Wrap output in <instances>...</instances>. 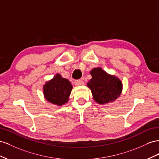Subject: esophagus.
Listing matches in <instances>:
<instances>
[{"mask_svg":"<svg viewBox=\"0 0 159 159\" xmlns=\"http://www.w3.org/2000/svg\"><path fill=\"white\" fill-rule=\"evenodd\" d=\"M75 84L76 86H81V85L84 84V82L81 80H76L75 81Z\"/></svg>","mask_w":159,"mask_h":159,"instance_id":"obj_1","label":"esophagus"}]
</instances>
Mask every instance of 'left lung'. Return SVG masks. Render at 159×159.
Listing matches in <instances>:
<instances>
[{
	"label": "left lung",
	"instance_id": "8db88e82",
	"mask_svg": "<svg viewBox=\"0 0 159 159\" xmlns=\"http://www.w3.org/2000/svg\"><path fill=\"white\" fill-rule=\"evenodd\" d=\"M92 79L87 83L94 101L105 105L115 101L122 93V83L115 76L108 74L101 67L94 68L90 72Z\"/></svg>",
	"mask_w": 159,
	"mask_h": 159
}]
</instances>
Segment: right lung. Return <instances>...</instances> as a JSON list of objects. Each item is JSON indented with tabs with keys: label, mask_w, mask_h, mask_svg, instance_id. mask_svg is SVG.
<instances>
[{
	"label": "right lung",
	"mask_w": 159,
	"mask_h": 159,
	"mask_svg": "<svg viewBox=\"0 0 159 159\" xmlns=\"http://www.w3.org/2000/svg\"><path fill=\"white\" fill-rule=\"evenodd\" d=\"M72 89L70 81L57 73L43 86L44 98L54 105L62 106L69 101Z\"/></svg>",
	"instance_id": "1"
}]
</instances>
